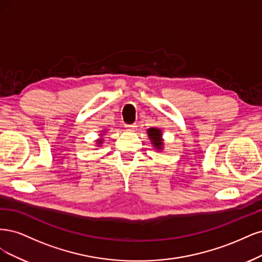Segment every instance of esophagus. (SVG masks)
<instances>
[{
  "mask_svg": "<svg viewBox=\"0 0 262 262\" xmlns=\"http://www.w3.org/2000/svg\"><path fill=\"white\" fill-rule=\"evenodd\" d=\"M125 128H126V130H128V132H134L135 128H136V125H135V124L125 125Z\"/></svg>",
  "mask_w": 262,
  "mask_h": 262,
  "instance_id": "esophagus-1",
  "label": "esophagus"
}]
</instances>
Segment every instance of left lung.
Segmentation results:
<instances>
[{
	"label": "left lung",
	"instance_id": "left-lung-1",
	"mask_svg": "<svg viewBox=\"0 0 262 262\" xmlns=\"http://www.w3.org/2000/svg\"><path fill=\"white\" fill-rule=\"evenodd\" d=\"M148 136L151 140V143H152L154 147L158 150V151H161L163 148V140H162V132L161 129L159 128H149L147 130Z\"/></svg>",
	"mask_w": 262,
	"mask_h": 262
}]
</instances>
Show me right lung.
<instances>
[{
    "label": "right lung",
    "instance_id": "1",
    "mask_svg": "<svg viewBox=\"0 0 262 262\" xmlns=\"http://www.w3.org/2000/svg\"><path fill=\"white\" fill-rule=\"evenodd\" d=\"M97 142H98V143H97V145H98V146H100V145H101V143H102V142H103V140H102V139H98V140H97Z\"/></svg>",
    "mask_w": 262,
    "mask_h": 262
}]
</instances>
